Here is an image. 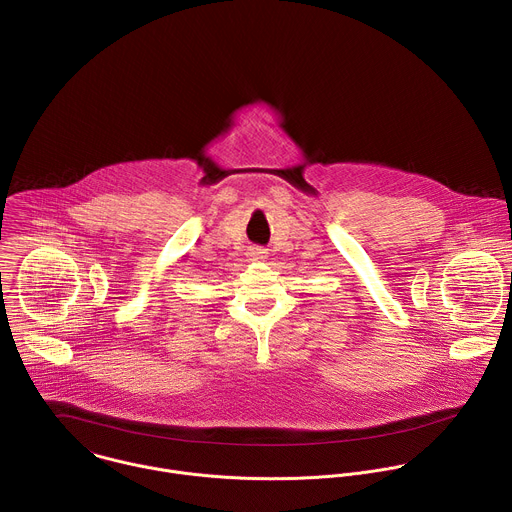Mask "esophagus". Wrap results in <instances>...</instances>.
Returning a JSON list of instances; mask_svg holds the SVG:
<instances>
[{"mask_svg": "<svg viewBox=\"0 0 512 512\" xmlns=\"http://www.w3.org/2000/svg\"><path fill=\"white\" fill-rule=\"evenodd\" d=\"M265 253H267V251H265L263 247H251V249H249V255H251V257H265Z\"/></svg>", "mask_w": 512, "mask_h": 512, "instance_id": "esophagus-1", "label": "esophagus"}]
</instances>
